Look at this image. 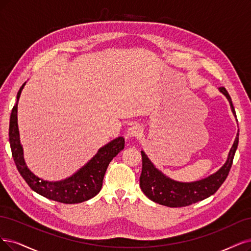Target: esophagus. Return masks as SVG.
Here are the masks:
<instances>
[{"label":"esophagus","mask_w":251,"mask_h":251,"mask_svg":"<svg viewBox=\"0 0 251 251\" xmlns=\"http://www.w3.org/2000/svg\"><path fill=\"white\" fill-rule=\"evenodd\" d=\"M143 133V129L138 124H134L128 128L127 135L128 137H138L141 136Z\"/></svg>","instance_id":"34e87169"}]
</instances>
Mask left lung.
Returning <instances> with one entry per match:
<instances>
[{
	"instance_id": "left-lung-1",
	"label": "left lung",
	"mask_w": 251,
	"mask_h": 251,
	"mask_svg": "<svg viewBox=\"0 0 251 251\" xmlns=\"http://www.w3.org/2000/svg\"><path fill=\"white\" fill-rule=\"evenodd\" d=\"M219 92L229 102V105L236 117V111L226 88L220 87ZM239 143V134L228 152L226 163L214 174L199 181L180 182L171 179L159 171L149 159L144 151H141L143 158V170L140 177V186L147 198L159 205L178 208L192 205L214 194L227 177L233 164V159Z\"/></svg>"
}]
</instances>
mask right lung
Returning <instances> with one entry per match:
<instances>
[{"label": "right lung", "mask_w": 251, "mask_h": 251, "mask_svg": "<svg viewBox=\"0 0 251 251\" xmlns=\"http://www.w3.org/2000/svg\"><path fill=\"white\" fill-rule=\"evenodd\" d=\"M25 82L16 96V103L12 108L9 124V142L15 165L27 185L40 196L63 203H78L86 201L99 193L109 162L124 149L125 141L119 136L101 147L85 165L70 177L60 181H46L34 175L24 158L17 124V104Z\"/></svg>", "instance_id": "right-lung-1"}]
</instances>
